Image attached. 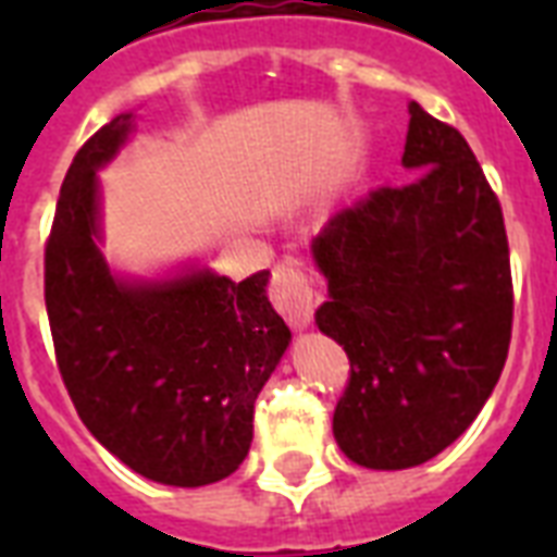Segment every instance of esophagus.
I'll use <instances>...</instances> for the list:
<instances>
[{"label": "esophagus", "instance_id": "obj_1", "mask_svg": "<svg viewBox=\"0 0 557 557\" xmlns=\"http://www.w3.org/2000/svg\"><path fill=\"white\" fill-rule=\"evenodd\" d=\"M271 297H274V306L286 318L288 326L304 330V326L312 323L318 292H314L312 277L304 269V262L286 257V260H280L274 265V271H271Z\"/></svg>", "mask_w": 557, "mask_h": 557}]
</instances>
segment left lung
<instances>
[{"instance_id":"obj_1","label":"left lung","mask_w":557,"mask_h":557,"mask_svg":"<svg viewBox=\"0 0 557 557\" xmlns=\"http://www.w3.org/2000/svg\"><path fill=\"white\" fill-rule=\"evenodd\" d=\"M401 164L419 176L375 187L312 239L330 283L314 321L349 358L332 433L379 471L422 466L468 431L515 314L500 201L459 129L410 103Z\"/></svg>"}]
</instances>
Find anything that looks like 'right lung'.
Instances as JSON below:
<instances>
[{"mask_svg": "<svg viewBox=\"0 0 557 557\" xmlns=\"http://www.w3.org/2000/svg\"><path fill=\"white\" fill-rule=\"evenodd\" d=\"M133 129L100 126L65 173L46 243V309L77 416L135 474L164 485L234 474L253 440V401L292 332L265 286L210 269L126 283L98 248V170Z\"/></svg>", "mask_w": 557, "mask_h": 557, "instance_id": "right-lung-1", "label": "right lung"}]
</instances>
